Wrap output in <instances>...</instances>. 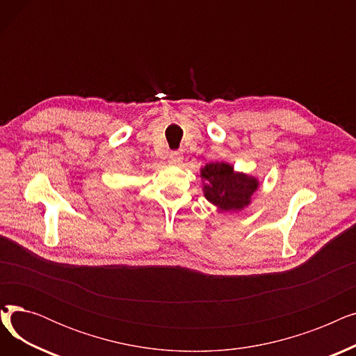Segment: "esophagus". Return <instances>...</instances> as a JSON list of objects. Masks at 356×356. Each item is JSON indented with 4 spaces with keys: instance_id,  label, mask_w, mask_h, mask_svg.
Returning a JSON list of instances; mask_svg holds the SVG:
<instances>
[{
    "instance_id": "34e87169",
    "label": "esophagus",
    "mask_w": 356,
    "mask_h": 356,
    "mask_svg": "<svg viewBox=\"0 0 356 356\" xmlns=\"http://www.w3.org/2000/svg\"><path fill=\"white\" fill-rule=\"evenodd\" d=\"M181 160H183V154L180 152H170V154H168V161L172 164H180Z\"/></svg>"
}]
</instances>
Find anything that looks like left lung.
<instances>
[{"label":"left lung","instance_id":"left-lung-1","mask_svg":"<svg viewBox=\"0 0 356 356\" xmlns=\"http://www.w3.org/2000/svg\"><path fill=\"white\" fill-rule=\"evenodd\" d=\"M204 179V196L222 211H239L250 203L251 195L258 188L254 177L235 173L227 163H209L202 170Z\"/></svg>","mask_w":356,"mask_h":356}]
</instances>
